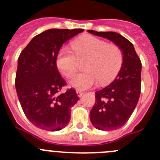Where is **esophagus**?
Returning <instances> with one entry per match:
<instances>
[{
    "mask_svg": "<svg viewBox=\"0 0 160 160\" xmlns=\"http://www.w3.org/2000/svg\"><path fill=\"white\" fill-rule=\"evenodd\" d=\"M83 93H84V92L81 91V90H77V94L79 98H81V97L83 95Z\"/></svg>",
    "mask_w": 160,
    "mask_h": 160,
    "instance_id": "obj_1",
    "label": "esophagus"
}]
</instances>
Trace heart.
<instances>
[{"label":"heart","instance_id":"1","mask_svg":"<svg viewBox=\"0 0 160 160\" xmlns=\"http://www.w3.org/2000/svg\"><path fill=\"white\" fill-rule=\"evenodd\" d=\"M72 51L63 48L56 58V66L61 73L70 78L76 73L78 61H83L85 71L77 74L70 81L72 88L87 90L96 84L112 81L122 67L123 52L118 46L93 36H85L72 42Z\"/></svg>","mask_w":160,"mask_h":160}]
</instances>
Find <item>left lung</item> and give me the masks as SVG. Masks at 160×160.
Wrapping results in <instances>:
<instances>
[{
	"mask_svg": "<svg viewBox=\"0 0 160 160\" xmlns=\"http://www.w3.org/2000/svg\"><path fill=\"white\" fill-rule=\"evenodd\" d=\"M88 32L117 45L123 52L118 74L108 86L95 92V104L90 113L92 125L102 131L120 128L128 122L139 99L142 63L133 45L117 32Z\"/></svg>",
	"mask_w": 160,
	"mask_h": 160,
	"instance_id": "8db88e82",
	"label": "left lung"
}]
</instances>
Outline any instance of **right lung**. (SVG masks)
<instances>
[{
	"label": "right lung",
	"instance_id": "1",
	"mask_svg": "<svg viewBox=\"0 0 160 160\" xmlns=\"http://www.w3.org/2000/svg\"><path fill=\"white\" fill-rule=\"evenodd\" d=\"M83 29L46 30L34 37L18 60L15 88L27 118L37 128L59 131L70 120L71 108L78 101L75 90L66 86L56 66L61 46Z\"/></svg>",
	"mask_w": 160,
	"mask_h": 160
}]
</instances>
